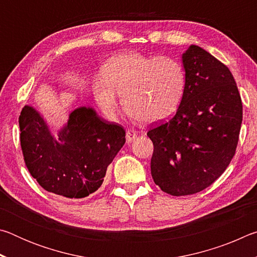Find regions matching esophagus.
I'll list each match as a JSON object with an SVG mask.
<instances>
[{
  "mask_svg": "<svg viewBox=\"0 0 257 257\" xmlns=\"http://www.w3.org/2000/svg\"><path fill=\"white\" fill-rule=\"evenodd\" d=\"M125 139H127L128 143H133L137 139V132L134 129H128L127 133H125Z\"/></svg>",
  "mask_w": 257,
  "mask_h": 257,
  "instance_id": "obj_1",
  "label": "esophagus"
}]
</instances>
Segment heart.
I'll list each match as a JSON object with an SVG mask.
<instances>
[{"instance_id":"heart-1","label":"heart","mask_w":257,"mask_h":257,"mask_svg":"<svg viewBox=\"0 0 257 257\" xmlns=\"http://www.w3.org/2000/svg\"><path fill=\"white\" fill-rule=\"evenodd\" d=\"M185 88L186 71L179 61L137 52L113 56L94 80L95 98L104 111L114 114L121 94L128 114L145 123L175 114Z\"/></svg>"}]
</instances>
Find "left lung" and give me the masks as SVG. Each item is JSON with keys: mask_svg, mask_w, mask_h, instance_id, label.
Returning a JSON list of instances; mask_svg holds the SVG:
<instances>
[{"mask_svg": "<svg viewBox=\"0 0 257 257\" xmlns=\"http://www.w3.org/2000/svg\"><path fill=\"white\" fill-rule=\"evenodd\" d=\"M184 97L173 118L147 133L153 142L151 173L172 196L207 188L231 162L242 121V104L227 66L190 45L182 54Z\"/></svg>", "mask_w": 257, "mask_h": 257, "instance_id": "obj_1", "label": "left lung"}]
</instances>
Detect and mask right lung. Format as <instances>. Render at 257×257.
I'll list each match as a JSON object with an SVG mask.
<instances>
[{
  "mask_svg": "<svg viewBox=\"0 0 257 257\" xmlns=\"http://www.w3.org/2000/svg\"><path fill=\"white\" fill-rule=\"evenodd\" d=\"M20 144L28 171L45 190L84 198L102 186L106 169L125 143V130L92 107L73 110L56 138L33 106L19 116Z\"/></svg>",
  "mask_w": 257,
  "mask_h": 257,
  "instance_id": "add662e5",
  "label": "right lung"
}]
</instances>
